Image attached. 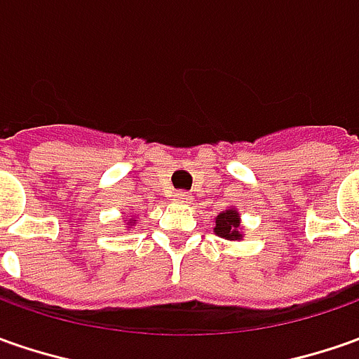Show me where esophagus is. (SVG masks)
I'll list each match as a JSON object with an SVG mask.
<instances>
[{
  "mask_svg": "<svg viewBox=\"0 0 359 359\" xmlns=\"http://www.w3.org/2000/svg\"><path fill=\"white\" fill-rule=\"evenodd\" d=\"M175 201H177V203H189V201H191V194L184 191H177L175 192Z\"/></svg>",
  "mask_w": 359,
  "mask_h": 359,
  "instance_id": "1",
  "label": "esophagus"
}]
</instances>
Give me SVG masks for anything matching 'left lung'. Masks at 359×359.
<instances>
[{
	"label": "left lung",
	"mask_w": 359,
	"mask_h": 359,
	"mask_svg": "<svg viewBox=\"0 0 359 359\" xmlns=\"http://www.w3.org/2000/svg\"><path fill=\"white\" fill-rule=\"evenodd\" d=\"M220 238H226V241H238L242 234L238 232V212L236 210H226V212H220L217 217V226H215Z\"/></svg>",
	"instance_id": "1"
}]
</instances>
